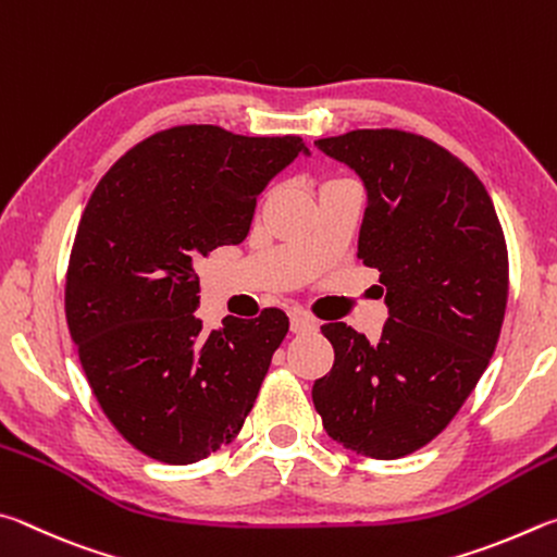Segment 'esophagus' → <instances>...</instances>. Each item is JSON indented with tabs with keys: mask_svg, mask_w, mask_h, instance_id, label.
<instances>
[{
	"mask_svg": "<svg viewBox=\"0 0 557 557\" xmlns=\"http://www.w3.org/2000/svg\"><path fill=\"white\" fill-rule=\"evenodd\" d=\"M318 327V320L313 315L308 313H294L290 315V330H294L296 335H304V333H313V330Z\"/></svg>",
	"mask_w": 557,
	"mask_h": 557,
	"instance_id": "esophagus-1",
	"label": "esophagus"
}]
</instances>
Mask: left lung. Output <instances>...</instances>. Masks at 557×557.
Segmentation results:
<instances>
[{"label": "left lung", "mask_w": 557, "mask_h": 557, "mask_svg": "<svg viewBox=\"0 0 557 557\" xmlns=\"http://www.w3.org/2000/svg\"><path fill=\"white\" fill-rule=\"evenodd\" d=\"M315 146L367 188L359 259L379 269L388 320L369 343L347 323L313 384L315 411L347 450L396 460L441 435L499 343L509 251L484 183L441 144L401 129H355Z\"/></svg>", "instance_id": "obj_1"}]
</instances>
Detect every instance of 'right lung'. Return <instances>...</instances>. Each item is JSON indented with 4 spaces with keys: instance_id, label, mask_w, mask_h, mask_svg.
<instances>
[{
    "instance_id": "right-lung-1",
    "label": "right lung",
    "mask_w": 557,
    "mask_h": 557,
    "mask_svg": "<svg viewBox=\"0 0 557 557\" xmlns=\"http://www.w3.org/2000/svg\"><path fill=\"white\" fill-rule=\"evenodd\" d=\"M300 151V136L171 126L126 151L87 200L65 276L67 330L104 416L153 460L212 455L257 401L288 318L267 308L205 333L195 269L247 237L257 195Z\"/></svg>"
}]
</instances>
